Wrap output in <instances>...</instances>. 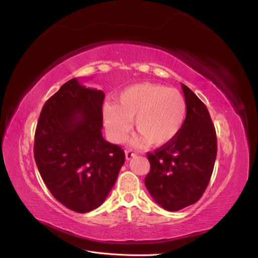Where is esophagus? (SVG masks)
I'll use <instances>...</instances> for the list:
<instances>
[{
  "mask_svg": "<svg viewBox=\"0 0 258 258\" xmlns=\"http://www.w3.org/2000/svg\"><path fill=\"white\" fill-rule=\"evenodd\" d=\"M134 156H136V153L132 151V150H127L126 151V159L127 160H130L132 157H134Z\"/></svg>",
  "mask_w": 258,
  "mask_h": 258,
  "instance_id": "obj_1",
  "label": "esophagus"
}]
</instances>
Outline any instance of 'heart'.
Listing matches in <instances>:
<instances>
[{
	"label": "heart",
	"instance_id": "1",
	"mask_svg": "<svg viewBox=\"0 0 258 258\" xmlns=\"http://www.w3.org/2000/svg\"><path fill=\"white\" fill-rule=\"evenodd\" d=\"M187 112L183 95L159 84H138L121 91L115 104L103 108L105 130L115 142H121L135 119L140 137L135 143L161 146L181 131Z\"/></svg>",
	"mask_w": 258,
	"mask_h": 258
}]
</instances>
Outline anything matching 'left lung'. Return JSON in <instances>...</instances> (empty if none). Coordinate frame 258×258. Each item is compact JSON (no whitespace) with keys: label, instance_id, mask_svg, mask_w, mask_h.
<instances>
[{"label":"left lung","instance_id":"obj_1","mask_svg":"<svg viewBox=\"0 0 258 258\" xmlns=\"http://www.w3.org/2000/svg\"><path fill=\"white\" fill-rule=\"evenodd\" d=\"M187 112L178 135L147 153L151 170L145 186L155 202L168 211L196 204L213 172L217 153L216 132L205 103L182 84Z\"/></svg>","mask_w":258,"mask_h":258}]
</instances>
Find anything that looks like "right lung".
<instances>
[{
    "instance_id": "1",
    "label": "right lung",
    "mask_w": 258,
    "mask_h": 258,
    "mask_svg": "<svg viewBox=\"0 0 258 258\" xmlns=\"http://www.w3.org/2000/svg\"><path fill=\"white\" fill-rule=\"evenodd\" d=\"M102 90L73 79L46 101L37 121L34 158L60 204L87 213L103 204L124 162L118 145L102 137Z\"/></svg>"
}]
</instances>
